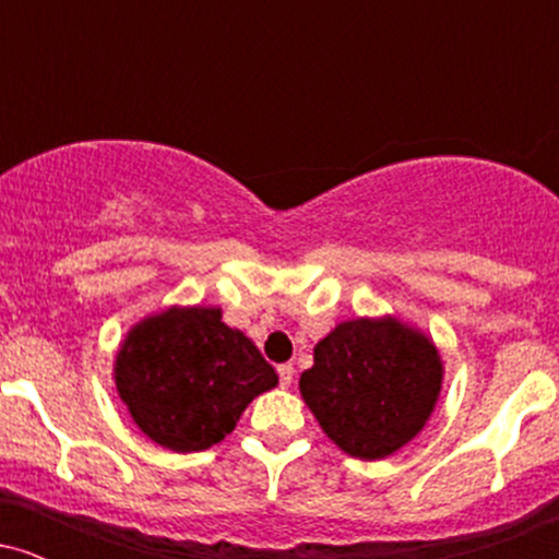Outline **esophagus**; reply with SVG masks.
<instances>
[{"mask_svg": "<svg viewBox=\"0 0 559 559\" xmlns=\"http://www.w3.org/2000/svg\"><path fill=\"white\" fill-rule=\"evenodd\" d=\"M278 378H281V386H284V389L292 386V381H294V365H288V362L278 365Z\"/></svg>", "mask_w": 559, "mask_h": 559, "instance_id": "esophagus-1", "label": "esophagus"}]
</instances>
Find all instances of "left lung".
<instances>
[{"mask_svg":"<svg viewBox=\"0 0 559 559\" xmlns=\"http://www.w3.org/2000/svg\"><path fill=\"white\" fill-rule=\"evenodd\" d=\"M441 376L439 352L420 331L394 318H357L320 338L299 391L333 444L381 460L423 431Z\"/></svg>","mask_w":559,"mask_h":559,"instance_id":"obj_1","label":"left lung"}]
</instances>
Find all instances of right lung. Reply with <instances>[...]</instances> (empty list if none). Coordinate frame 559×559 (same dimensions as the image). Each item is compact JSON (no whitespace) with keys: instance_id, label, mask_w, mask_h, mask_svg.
<instances>
[{"instance_id":"add662e5","label":"right lung","mask_w":559,"mask_h":559,"mask_svg":"<svg viewBox=\"0 0 559 559\" xmlns=\"http://www.w3.org/2000/svg\"><path fill=\"white\" fill-rule=\"evenodd\" d=\"M217 307H170L141 320L115 360V386L136 426L173 452L226 439L247 404L278 383L273 365Z\"/></svg>"}]
</instances>
